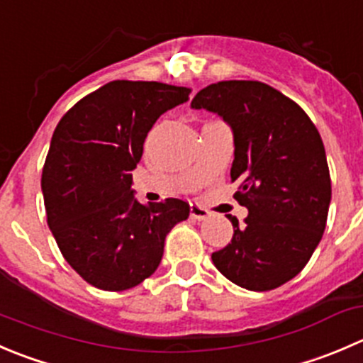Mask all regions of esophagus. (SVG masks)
I'll list each match as a JSON object with an SVG mask.
<instances>
[{
	"mask_svg": "<svg viewBox=\"0 0 363 363\" xmlns=\"http://www.w3.org/2000/svg\"><path fill=\"white\" fill-rule=\"evenodd\" d=\"M189 216H191L193 220L202 221V220H207V218H209V211L203 209V207H200L199 203H191V206H189Z\"/></svg>",
	"mask_w": 363,
	"mask_h": 363,
	"instance_id": "1",
	"label": "esophagus"
}]
</instances>
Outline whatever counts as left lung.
Listing matches in <instances>:
<instances>
[{"label": "left lung", "instance_id": "8db88e82", "mask_svg": "<svg viewBox=\"0 0 363 363\" xmlns=\"http://www.w3.org/2000/svg\"><path fill=\"white\" fill-rule=\"evenodd\" d=\"M191 108L214 111L234 131V199L248 209L245 225L213 255L230 282L250 291L284 286L311 260L323 238L332 179L321 135L308 115L260 81H218Z\"/></svg>", "mask_w": 363, "mask_h": 363}]
</instances>
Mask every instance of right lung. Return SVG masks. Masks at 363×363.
<instances>
[{
  "label": "right lung",
  "instance_id": "1",
  "mask_svg": "<svg viewBox=\"0 0 363 363\" xmlns=\"http://www.w3.org/2000/svg\"><path fill=\"white\" fill-rule=\"evenodd\" d=\"M191 88L160 81H110L62 117L42 168L48 225L60 252L90 286L125 291L149 279L168 232L189 203H140L133 175L143 142L164 111Z\"/></svg>",
  "mask_w": 363,
  "mask_h": 363
}]
</instances>
